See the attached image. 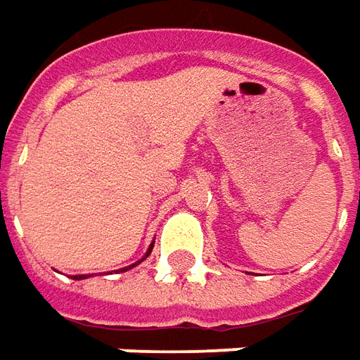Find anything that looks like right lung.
Listing matches in <instances>:
<instances>
[{"instance_id": "obj_1", "label": "right lung", "mask_w": 360, "mask_h": 360, "mask_svg": "<svg viewBox=\"0 0 360 360\" xmlns=\"http://www.w3.org/2000/svg\"><path fill=\"white\" fill-rule=\"evenodd\" d=\"M152 248H154V243L150 245V250H148V253H146V257L150 255V251H152ZM138 263H140V261H138ZM134 265H136V263H134ZM134 265H130V267H127V269H132V267H134ZM127 269H122V271H127ZM79 278H85V276H75V281H79Z\"/></svg>"}]
</instances>
